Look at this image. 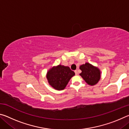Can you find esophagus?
I'll return each instance as SVG.
<instances>
[{"mask_svg":"<svg viewBox=\"0 0 129 129\" xmlns=\"http://www.w3.org/2000/svg\"><path fill=\"white\" fill-rule=\"evenodd\" d=\"M75 72L76 75H78V71H77V70H76V71H75Z\"/></svg>","mask_w":129,"mask_h":129,"instance_id":"1","label":"esophagus"}]
</instances>
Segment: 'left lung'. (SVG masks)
<instances>
[{
  "instance_id": "8db88e82",
  "label": "left lung",
  "mask_w": 129,
  "mask_h": 129,
  "mask_svg": "<svg viewBox=\"0 0 129 129\" xmlns=\"http://www.w3.org/2000/svg\"><path fill=\"white\" fill-rule=\"evenodd\" d=\"M80 69L82 71L80 75L90 85L93 86L97 84L101 78L100 70L88 62L81 65Z\"/></svg>"
}]
</instances>
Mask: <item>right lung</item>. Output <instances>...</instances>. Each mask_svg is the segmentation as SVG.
Wrapping results in <instances>:
<instances>
[{
	"instance_id": "add662e5",
	"label": "right lung",
	"mask_w": 129,
	"mask_h": 129,
	"mask_svg": "<svg viewBox=\"0 0 129 129\" xmlns=\"http://www.w3.org/2000/svg\"><path fill=\"white\" fill-rule=\"evenodd\" d=\"M75 75L68 67L58 65L50 69L47 73L49 84L58 90L64 89L71 78Z\"/></svg>"
}]
</instances>
